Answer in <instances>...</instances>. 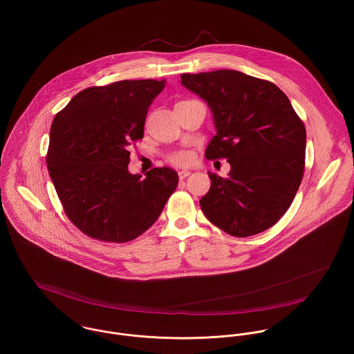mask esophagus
I'll return each mask as SVG.
<instances>
[{
  "label": "esophagus",
  "mask_w": 354,
  "mask_h": 354,
  "mask_svg": "<svg viewBox=\"0 0 354 354\" xmlns=\"http://www.w3.org/2000/svg\"><path fill=\"white\" fill-rule=\"evenodd\" d=\"M189 174H191V171H189V170H180V171H178V177H180V180L187 178Z\"/></svg>",
  "instance_id": "obj_1"
}]
</instances>
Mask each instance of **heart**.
Here are the masks:
<instances>
[{
	"mask_svg": "<svg viewBox=\"0 0 354 354\" xmlns=\"http://www.w3.org/2000/svg\"><path fill=\"white\" fill-rule=\"evenodd\" d=\"M167 159H169V162H171L177 166H184V165H188L194 160V153L189 150L180 149V150H174V151L170 152L167 155Z\"/></svg>",
	"mask_w": 354,
	"mask_h": 354,
	"instance_id": "b5f03b06",
	"label": "heart"
}]
</instances>
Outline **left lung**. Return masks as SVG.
<instances>
[{
  "label": "left lung",
  "instance_id": "left-lung-1",
  "mask_svg": "<svg viewBox=\"0 0 354 354\" xmlns=\"http://www.w3.org/2000/svg\"><path fill=\"white\" fill-rule=\"evenodd\" d=\"M181 84L214 115L216 135L205 158L230 163L225 178L208 173L205 218L234 237L274 226L293 202L305 166L306 132L289 98L271 82L230 69L184 73Z\"/></svg>",
  "mask_w": 354,
  "mask_h": 354
}]
</instances>
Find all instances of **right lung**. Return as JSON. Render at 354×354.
Returning <instances> with one entry per match:
<instances>
[{
  "label": "right lung",
  "mask_w": 354,
  "mask_h": 354,
  "mask_svg": "<svg viewBox=\"0 0 354 354\" xmlns=\"http://www.w3.org/2000/svg\"><path fill=\"white\" fill-rule=\"evenodd\" d=\"M165 80H121L88 87L55 114L46 156L71 222L91 239L128 243L160 215L178 184L170 167L128 171L129 146L145 135L149 107Z\"/></svg>",
  "instance_id": "right-lung-1"
}]
</instances>
